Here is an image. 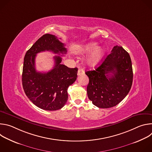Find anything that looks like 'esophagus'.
Returning a JSON list of instances; mask_svg holds the SVG:
<instances>
[{
    "instance_id": "esophagus-1",
    "label": "esophagus",
    "mask_w": 152,
    "mask_h": 152,
    "mask_svg": "<svg viewBox=\"0 0 152 152\" xmlns=\"http://www.w3.org/2000/svg\"><path fill=\"white\" fill-rule=\"evenodd\" d=\"M84 70H83V69H82V68H80V69H79V70H78V72H77V75L78 76H80V75H83L84 74Z\"/></svg>"
}]
</instances>
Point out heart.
Returning <instances> with one entry per match:
<instances>
[{"label":"heart","mask_w":152,"mask_h":152,"mask_svg":"<svg viewBox=\"0 0 152 152\" xmlns=\"http://www.w3.org/2000/svg\"><path fill=\"white\" fill-rule=\"evenodd\" d=\"M95 42H90L88 44L82 45L75 50L76 53H90L94 50L92 55L87 60V63L90 66H94L99 62L103 56V50L101 48H96Z\"/></svg>","instance_id":"1"}]
</instances>
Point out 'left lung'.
I'll use <instances>...</instances> for the list:
<instances>
[{
  "mask_svg": "<svg viewBox=\"0 0 152 152\" xmlns=\"http://www.w3.org/2000/svg\"><path fill=\"white\" fill-rule=\"evenodd\" d=\"M87 94L95 106L109 108L118 104L129 93L133 81L132 61L121 46H115L94 70L87 71Z\"/></svg>",
  "mask_w": 152,
  "mask_h": 152,
  "instance_id": "obj_1",
  "label": "left lung"
}]
</instances>
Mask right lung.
<instances>
[{"instance_id":"obj_1","label":"right lung","mask_w":152,"mask_h":152,"mask_svg":"<svg viewBox=\"0 0 152 152\" xmlns=\"http://www.w3.org/2000/svg\"><path fill=\"white\" fill-rule=\"evenodd\" d=\"M50 51L65 54L64 44L53 35L46 34L40 37L27 51L24 58L22 85L29 99L37 106L47 111L62 108L68 100L67 89L77 78V68H69L61 64L62 58L55 56L53 68L47 73L35 69V57L38 53Z\"/></svg>"}]
</instances>
